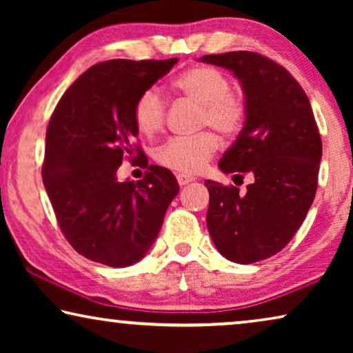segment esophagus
I'll return each mask as SVG.
<instances>
[{"mask_svg": "<svg viewBox=\"0 0 353 353\" xmlns=\"http://www.w3.org/2000/svg\"><path fill=\"white\" fill-rule=\"evenodd\" d=\"M176 180H178V185H180V186H185V185H188V183L194 181L196 178H194V176H191V175H185V173H178V175H176Z\"/></svg>", "mask_w": 353, "mask_h": 353, "instance_id": "34e87169", "label": "esophagus"}]
</instances>
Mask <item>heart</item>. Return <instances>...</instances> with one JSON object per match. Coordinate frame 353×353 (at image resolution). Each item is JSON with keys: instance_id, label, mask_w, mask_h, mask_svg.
<instances>
[{"instance_id": "heart-1", "label": "heart", "mask_w": 353, "mask_h": 353, "mask_svg": "<svg viewBox=\"0 0 353 353\" xmlns=\"http://www.w3.org/2000/svg\"><path fill=\"white\" fill-rule=\"evenodd\" d=\"M172 88L183 99L199 104V127H214L223 137H233L243 128L245 101L231 91V81L223 70L212 65L188 69L173 80ZM167 104L157 90H144L133 108L134 123L144 137L159 133L165 123ZM220 141L212 132L190 138H170L156 149L161 165L180 173H197L219 151Z\"/></svg>"}]
</instances>
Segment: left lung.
Here are the masks:
<instances>
[{
    "label": "left lung",
    "mask_w": 353,
    "mask_h": 353,
    "mask_svg": "<svg viewBox=\"0 0 353 353\" xmlns=\"http://www.w3.org/2000/svg\"><path fill=\"white\" fill-rule=\"evenodd\" d=\"M241 81L245 120L220 159V170L248 191L205 180L207 228L219 252L231 262L254 263L278 254L301 228L318 186L321 138L310 101L283 65L252 51L202 56Z\"/></svg>",
    "instance_id": "obj_1"
}]
</instances>
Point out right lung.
<instances>
[{
  "label": "right lung",
  "mask_w": 353,
  "mask_h": 353,
  "mask_svg": "<svg viewBox=\"0 0 353 353\" xmlns=\"http://www.w3.org/2000/svg\"><path fill=\"white\" fill-rule=\"evenodd\" d=\"M176 62V57L99 62L72 83L51 115L43 183L62 234L93 262L114 268L139 262L180 191L173 173L148 165L146 154L133 144L138 96ZM127 157L148 168L143 181L117 180Z\"/></svg>",
  "instance_id": "add662e5"
}]
</instances>
